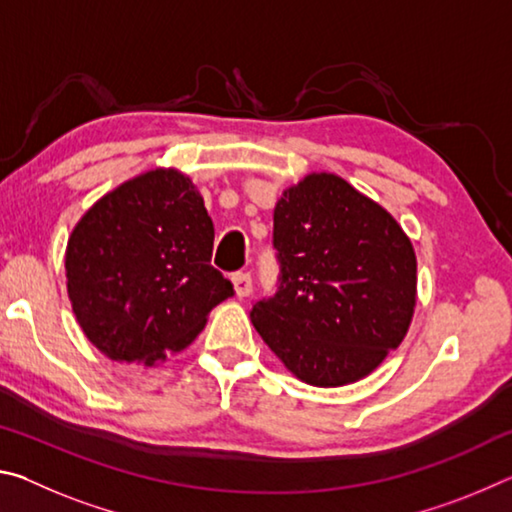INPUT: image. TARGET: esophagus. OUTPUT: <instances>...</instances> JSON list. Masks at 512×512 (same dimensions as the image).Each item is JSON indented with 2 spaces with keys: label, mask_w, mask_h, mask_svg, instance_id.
Returning a JSON list of instances; mask_svg holds the SVG:
<instances>
[{
  "label": "esophagus",
  "mask_w": 512,
  "mask_h": 512,
  "mask_svg": "<svg viewBox=\"0 0 512 512\" xmlns=\"http://www.w3.org/2000/svg\"><path fill=\"white\" fill-rule=\"evenodd\" d=\"M232 284H235V293L239 298H246L253 291V277H250V273H235L232 275Z\"/></svg>",
  "instance_id": "esophagus-1"
}]
</instances>
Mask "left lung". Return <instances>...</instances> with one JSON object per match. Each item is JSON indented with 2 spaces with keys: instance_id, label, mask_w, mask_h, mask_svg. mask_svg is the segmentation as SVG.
Returning <instances> with one entry per match:
<instances>
[{
  "instance_id": "8db88e82",
  "label": "left lung",
  "mask_w": 512,
  "mask_h": 512,
  "mask_svg": "<svg viewBox=\"0 0 512 512\" xmlns=\"http://www.w3.org/2000/svg\"><path fill=\"white\" fill-rule=\"evenodd\" d=\"M280 291L250 311L291 375L320 388L368 377L404 341L418 259L395 216L336 173L314 171L275 205Z\"/></svg>"
}]
</instances>
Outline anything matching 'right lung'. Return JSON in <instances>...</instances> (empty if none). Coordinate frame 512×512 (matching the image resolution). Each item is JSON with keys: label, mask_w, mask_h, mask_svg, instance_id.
Segmentation results:
<instances>
[{"label": "right lung", "mask_w": 512, "mask_h": 512, "mask_svg": "<svg viewBox=\"0 0 512 512\" xmlns=\"http://www.w3.org/2000/svg\"><path fill=\"white\" fill-rule=\"evenodd\" d=\"M214 223L192 178L173 167L103 194L65 248L76 323L108 359L153 368L203 332L232 284L210 264Z\"/></svg>", "instance_id": "add662e5"}]
</instances>
